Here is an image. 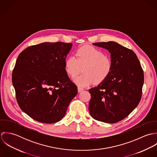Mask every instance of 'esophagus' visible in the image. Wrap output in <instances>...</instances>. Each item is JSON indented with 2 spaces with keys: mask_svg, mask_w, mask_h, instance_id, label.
Masks as SVG:
<instances>
[{
  "mask_svg": "<svg viewBox=\"0 0 157 157\" xmlns=\"http://www.w3.org/2000/svg\"><path fill=\"white\" fill-rule=\"evenodd\" d=\"M77 90H78V92H81L82 91H83V90H84L83 88H80V87H78V88H77Z\"/></svg>",
  "mask_w": 157,
  "mask_h": 157,
  "instance_id": "34e87169",
  "label": "esophagus"
}]
</instances>
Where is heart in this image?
Here are the masks:
<instances>
[{
    "label": "heart",
    "mask_w": 157,
    "mask_h": 157,
    "mask_svg": "<svg viewBox=\"0 0 157 157\" xmlns=\"http://www.w3.org/2000/svg\"><path fill=\"white\" fill-rule=\"evenodd\" d=\"M75 56L76 57L70 56L67 58L65 69L67 75L74 77L83 67V74L73 78L74 83L80 87L88 86L94 82H103L112 71L111 58L94 46H82L77 50Z\"/></svg>",
    "instance_id": "heart-1"
}]
</instances>
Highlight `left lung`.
I'll return each instance as SVG.
<instances>
[{"mask_svg": "<svg viewBox=\"0 0 157 157\" xmlns=\"http://www.w3.org/2000/svg\"><path fill=\"white\" fill-rule=\"evenodd\" d=\"M93 45L110 52L112 69L105 80L89 90L90 115L96 120L115 123L128 117L140 103L143 71L133 51L115 42Z\"/></svg>", "mask_w": 157, "mask_h": 157, "instance_id": "1", "label": "left lung"}]
</instances>
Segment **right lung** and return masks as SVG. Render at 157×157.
Wrapping results in <instances>:
<instances>
[{"instance_id": "add662e5", "label": "right lung", "mask_w": 157, "mask_h": 157, "mask_svg": "<svg viewBox=\"0 0 157 157\" xmlns=\"http://www.w3.org/2000/svg\"><path fill=\"white\" fill-rule=\"evenodd\" d=\"M72 46L44 42L29 46L17 57L12 74L17 101L23 111L37 121L61 120L77 94L65 69Z\"/></svg>"}]
</instances>
